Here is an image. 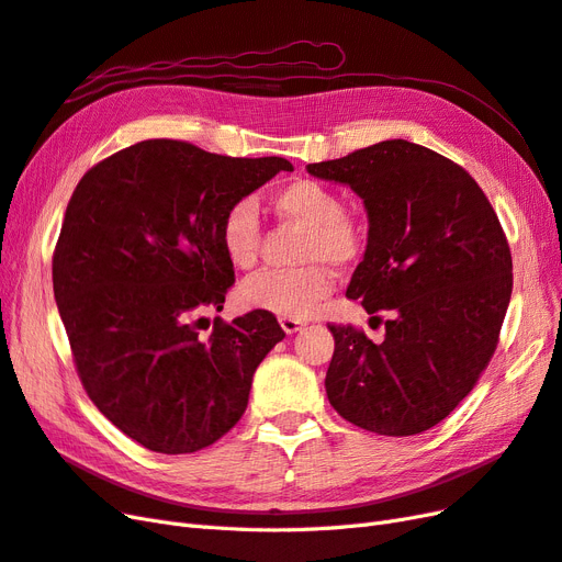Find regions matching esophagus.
I'll return each instance as SVG.
<instances>
[{"mask_svg": "<svg viewBox=\"0 0 562 562\" xmlns=\"http://www.w3.org/2000/svg\"><path fill=\"white\" fill-rule=\"evenodd\" d=\"M279 323H281V328L285 330V335H293V333H297L304 326L300 318H291V316H281Z\"/></svg>", "mask_w": 562, "mask_h": 562, "instance_id": "1", "label": "esophagus"}]
</instances>
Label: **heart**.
I'll return each mask as SVG.
<instances>
[{
    "label": "heart",
    "instance_id": "b5f03b06",
    "mask_svg": "<svg viewBox=\"0 0 562 562\" xmlns=\"http://www.w3.org/2000/svg\"><path fill=\"white\" fill-rule=\"evenodd\" d=\"M269 206L281 220L307 229L295 269H262L239 288V302L250 310L304 318L335 285L333 269H345L361 258L363 232L345 215V201L316 180H291L269 194ZM260 215L250 199L234 201L217 227V241L236 269H250L260 252Z\"/></svg>",
    "mask_w": 562,
    "mask_h": 562
}]
</instances>
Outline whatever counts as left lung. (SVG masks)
<instances>
[{
  "label": "left lung",
  "mask_w": 562,
  "mask_h": 562,
  "mask_svg": "<svg viewBox=\"0 0 562 562\" xmlns=\"http://www.w3.org/2000/svg\"><path fill=\"white\" fill-rule=\"evenodd\" d=\"M307 171L363 199L368 244L347 297L368 314L389 312L380 345L351 326H328V401L372 434L427 431L475 386L497 349L514 285L497 213L462 166L407 140Z\"/></svg>",
  "instance_id": "left-lung-1"
}]
</instances>
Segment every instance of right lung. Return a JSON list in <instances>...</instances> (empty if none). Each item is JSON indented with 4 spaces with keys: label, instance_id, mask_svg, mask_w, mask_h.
Listing matches in <instances>:
<instances>
[{
    "label": "right lung",
    "instance_id": "obj_1",
    "mask_svg": "<svg viewBox=\"0 0 562 562\" xmlns=\"http://www.w3.org/2000/svg\"><path fill=\"white\" fill-rule=\"evenodd\" d=\"M281 157L234 159L180 140H143L93 166L67 203L54 295L89 398L151 452L213 446L248 405L255 368L285 337L255 310L223 312L234 267L217 227Z\"/></svg>",
    "mask_w": 562,
    "mask_h": 562
}]
</instances>
